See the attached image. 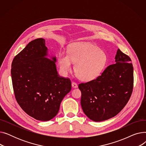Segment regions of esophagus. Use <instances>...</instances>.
Masks as SVG:
<instances>
[{
  "label": "esophagus",
  "mask_w": 146,
  "mask_h": 146,
  "mask_svg": "<svg viewBox=\"0 0 146 146\" xmlns=\"http://www.w3.org/2000/svg\"><path fill=\"white\" fill-rule=\"evenodd\" d=\"M72 87L73 88H78V84L76 83H75V82H72Z\"/></svg>",
  "instance_id": "esophagus-1"
}]
</instances>
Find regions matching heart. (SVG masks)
Returning <instances> with one entry per match:
<instances>
[{"instance_id": "obj_1", "label": "heart", "mask_w": 146, "mask_h": 146, "mask_svg": "<svg viewBox=\"0 0 146 146\" xmlns=\"http://www.w3.org/2000/svg\"><path fill=\"white\" fill-rule=\"evenodd\" d=\"M108 57L98 46L89 42L72 44L68 54L60 52L58 63L60 72L66 76L72 71L74 63V72L78 78L89 82L96 79L105 68Z\"/></svg>"}]
</instances>
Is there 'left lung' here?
<instances>
[{
  "instance_id": "left-lung-1",
  "label": "left lung",
  "mask_w": 146,
  "mask_h": 146,
  "mask_svg": "<svg viewBox=\"0 0 146 146\" xmlns=\"http://www.w3.org/2000/svg\"><path fill=\"white\" fill-rule=\"evenodd\" d=\"M115 59V64L107 67L96 79L79 85L83 111L95 122L117 115L133 92L134 72L131 58L118 49Z\"/></svg>"
}]
</instances>
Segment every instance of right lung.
<instances>
[{"label":"right lung","instance_id":"add662e5","mask_svg":"<svg viewBox=\"0 0 146 146\" xmlns=\"http://www.w3.org/2000/svg\"><path fill=\"white\" fill-rule=\"evenodd\" d=\"M45 40L29 42L13 60L11 76L16 100L21 108L36 120L47 121L58 112L64 97L71 90L68 78L60 77L56 58H47Z\"/></svg>","mask_w":146,"mask_h":146}]
</instances>
